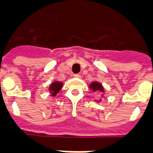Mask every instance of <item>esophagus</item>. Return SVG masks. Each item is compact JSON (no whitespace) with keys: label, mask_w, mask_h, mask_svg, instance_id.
<instances>
[{"label":"esophagus","mask_w":153,"mask_h":153,"mask_svg":"<svg viewBox=\"0 0 153 153\" xmlns=\"http://www.w3.org/2000/svg\"><path fill=\"white\" fill-rule=\"evenodd\" d=\"M74 76L75 77V78H79V79H80V78H81V75H80V74H74Z\"/></svg>","instance_id":"1"}]
</instances>
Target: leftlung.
Listing matches in <instances>:
<instances>
[{"instance_id": "1", "label": "left lung", "mask_w": 153, "mask_h": 153, "mask_svg": "<svg viewBox=\"0 0 153 153\" xmlns=\"http://www.w3.org/2000/svg\"><path fill=\"white\" fill-rule=\"evenodd\" d=\"M89 87L90 89H91L93 91L100 92L101 95H103L102 93L104 92V88L102 87V85L99 82H92L90 84ZM100 101H101V100H100Z\"/></svg>"}]
</instances>
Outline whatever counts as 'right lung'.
<instances>
[{
	"label": "right lung",
	"mask_w": 153,
	"mask_h": 153,
	"mask_svg": "<svg viewBox=\"0 0 153 153\" xmlns=\"http://www.w3.org/2000/svg\"><path fill=\"white\" fill-rule=\"evenodd\" d=\"M62 86H63V83L61 82H53L51 83L50 87H49V92H51L52 96H55L59 92V91L62 89Z\"/></svg>",
	"instance_id": "add662e5"
}]
</instances>
